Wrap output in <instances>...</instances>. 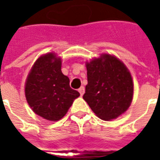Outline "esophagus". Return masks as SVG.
Returning a JSON list of instances; mask_svg holds the SVG:
<instances>
[{
	"instance_id": "34e87169",
	"label": "esophagus",
	"mask_w": 160,
	"mask_h": 160,
	"mask_svg": "<svg viewBox=\"0 0 160 160\" xmlns=\"http://www.w3.org/2000/svg\"><path fill=\"white\" fill-rule=\"evenodd\" d=\"M79 92H80V95H81V96H82L83 95H84V93H85V88L83 87H80V89H79Z\"/></svg>"
}]
</instances>
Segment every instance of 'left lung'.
Listing matches in <instances>:
<instances>
[{
	"label": "left lung",
	"mask_w": 160,
	"mask_h": 160,
	"mask_svg": "<svg viewBox=\"0 0 160 160\" xmlns=\"http://www.w3.org/2000/svg\"><path fill=\"white\" fill-rule=\"evenodd\" d=\"M88 84L83 99L99 118L116 119L126 111L133 100L134 84L122 61L109 54L86 62Z\"/></svg>",
	"instance_id": "left-lung-1"
}]
</instances>
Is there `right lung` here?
Returning a JSON list of instances; mask_svg holds the SVG:
<instances>
[{
    "label": "right lung",
    "mask_w": 160,
    "mask_h": 160,
    "mask_svg": "<svg viewBox=\"0 0 160 160\" xmlns=\"http://www.w3.org/2000/svg\"><path fill=\"white\" fill-rule=\"evenodd\" d=\"M25 94L31 109L50 121L62 119L74 100L80 96L61 72V59L55 53L37 59L26 79Z\"/></svg>",
    "instance_id": "1"
}]
</instances>
